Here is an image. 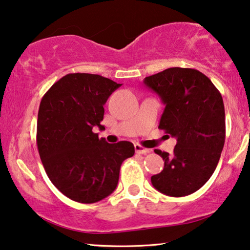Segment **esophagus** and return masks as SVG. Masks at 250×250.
Listing matches in <instances>:
<instances>
[{"instance_id": "esophagus-1", "label": "esophagus", "mask_w": 250, "mask_h": 250, "mask_svg": "<svg viewBox=\"0 0 250 250\" xmlns=\"http://www.w3.org/2000/svg\"><path fill=\"white\" fill-rule=\"evenodd\" d=\"M135 150H136L137 154H140V155H145V154H148V152H149V149L143 147L139 144L135 145Z\"/></svg>"}]
</instances>
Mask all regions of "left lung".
Listing matches in <instances>:
<instances>
[{
    "label": "left lung",
    "mask_w": 250,
    "mask_h": 250,
    "mask_svg": "<svg viewBox=\"0 0 250 250\" xmlns=\"http://www.w3.org/2000/svg\"><path fill=\"white\" fill-rule=\"evenodd\" d=\"M144 83L165 104L158 128L177 139L173 155L155 150L165 163L151 184L169 196L192 194L207 183L220 159L226 139L222 96L210 78L193 68L172 67Z\"/></svg>",
    "instance_id": "1"
}]
</instances>
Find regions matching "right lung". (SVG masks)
<instances>
[{"label": "right lung", "mask_w": 250, "mask_h": 250, "mask_svg": "<svg viewBox=\"0 0 250 250\" xmlns=\"http://www.w3.org/2000/svg\"><path fill=\"white\" fill-rule=\"evenodd\" d=\"M121 84L95 74H67L40 102L37 146L44 170L68 199L95 203L117 188L121 164L135 155L130 141L107 144L93 131L106 100Z\"/></svg>", "instance_id": "right-lung-1"}]
</instances>
